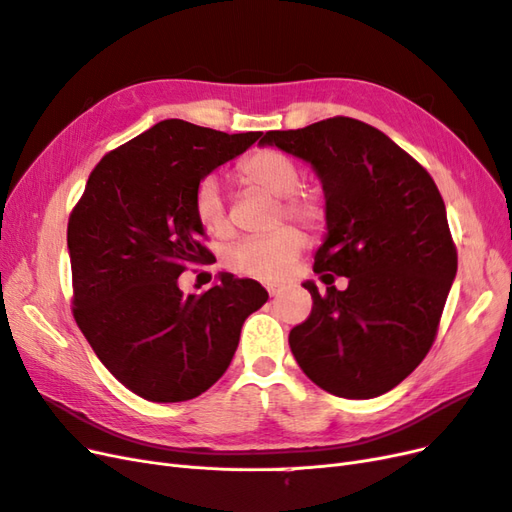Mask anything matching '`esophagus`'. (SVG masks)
<instances>
[{"mask_svg":"<svg viewBox=\"0 0 512 512\" xmlns=\"http://www.w3.org/2000/svg\"><path fill=\"white\" fill-rule=\"evenodd\" d=\"M265 288H267V292L271 294V297H275V294L282 290V288H280V286H277V284H265Z\"/></svg>","mask_w":512,"mask_h":512,"instance_id":"obj_1","label":"esophagus"}]
</instances>
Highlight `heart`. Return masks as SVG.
<instances>
[{
	"label": "heart",
	"instance_id": "obj_1",
	"mask_svg": "<svg viewBox=\"0 0 512 512\" xmlns=\"http://www.w3.org/2000/svg\"><path fill=\"white\" fill-rule=\"evenodd\" d=\"M239 175L245 183L280 198V218L286 215L305 226L322 222V203L316 194L301 192V170L288 153L280 149H258L247 156ZM194 213L198 224L211 237H226L230 232V220L222 185L215 177H207L198 183L194 192ZM305 247V237L297 228L284 226L269 237H247L235 241L224 250V265L241 275L254 277L262 282H280L290 271Z\"/></svg>",
	"mask_w": 512,
	"mask_h": 512
}]
</instances>
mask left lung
<instances>
[{
	"label": "left lung",
	"mask_w": 512,
	"mask_h": 512,
	"mask_svg": "<svg viewBox=\"0 0 512 512\" xmlns=\"http://www.w3.org/2000/svg\"><path fill=\"white\" fill-rule=\"evenodd\" d=\"M314 168L327 235L316 252L312 314L288 335L305 376L346 399L408 378L438 333L457 273L444 200L427 170L384 132L350 117L260 138ZM333 274L349 277L337 291Z\"/></svg>",
	"instance_id": "1"
}]
</instances>
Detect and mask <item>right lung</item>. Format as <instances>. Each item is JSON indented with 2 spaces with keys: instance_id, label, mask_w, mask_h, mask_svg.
Listing matches in <instances>:
<instances>
[{
  "instance_id": "obj_1",
  "label": "right lung",
  "mask_w": 512,
  "mask_h": 512,
  "mask_svg": "<svg viewBox=\"0 0 512 512\" xmlns=\"http://www.w3.org/2000/svg\"><path fill=\"white\" fill-rule=\"evenodd\" d=\"M260 134L164 119L106 153L70 215L76 324L138 397L173 404L205 393L235 356L245 318L269 299L232 275L203 294L179 290L185 265L211 256L194 213L198 183Z\"/></svg>"
}]
</instances>
